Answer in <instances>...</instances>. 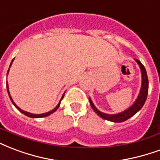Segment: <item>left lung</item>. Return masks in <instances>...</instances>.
Masks as SVG:
<instances>
[{
	"instance_id": "obj_1",
	"label": "left lung",
	"mask_w": 160,
	"mask_h": 160,
	"mask_svg": "<svg viewBox=\"0 0 160 160\" xmlns=\"http://www.w3.org/2000/svg\"><path fill=\"white\" fill-rule=\"evenodd\" d=\"M135 61L139 65L140 69H141V73H142V87L140 89V93H139L138 98L136 99V101L133 103L132 106L128 108L127 110H124L121 113L118 114H114V115H110V114H106V113L101 112L95 107V105L93 104L92 99L88 98L89 99V103L91 107L93 108V110H94V112L98 115V116H100L101 118L104 119V120H107V121H113V122H123V121H127L129 118H131L132 116L135 115L136 113H138L139 110H141L142 107L143 106L144 103L147 99L148 93V75L146 69L141 62H139L138 60L135 59Z\"/></svg>"
}]
</instances>
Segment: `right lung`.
I'll use <instances>...</instances> for the list:
<instances>
[{
    "mask_svg": "<svg viewBox=\"0 0 160 160\" xmlns=\"http://www.w3.org/2000/svg\"><path fill=\"white\" fill-rule=\"evenodd\" d=\"M14 60V59H13ZM13 60L12 61V62H11V64H10V67H11V65H12V63L13 62ZM8 72H9V69H8V71H7V74H8ZM7 93H8V95H9V97H10V99H11V101H12V103L13 104H14V106L18 109V110L20 111L21 113H22V114H24L25 116H28V117H31V118H42V117H45V116H50V115H51L52 113H54L55 111H56L57 109L59 108V106H60V104H61V101L62 100V98H63V97H64V94L65 93H63V95H62V98H61V100H60V102L58 103V104L56 105V108H54L52 110H50V111H49V112H46V113H44V114H32V113H29V112H27V111H24V110H21L20 108L15 103H14V101L12 100V97H11L10 95V93H9V88H8V84H7Z\"/></svg>",
    "mask_w": 160,
    "mask_h": 160,
    "instance_id": "1",
    "label": "right lung"
}]
</instances>
